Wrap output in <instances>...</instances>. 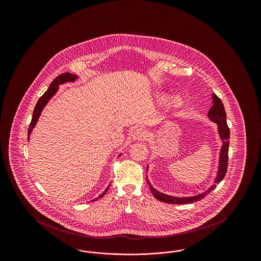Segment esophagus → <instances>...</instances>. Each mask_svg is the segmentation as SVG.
<instances>
[{
    "mask_svg": "<svg viewBox=\"0 0 261 261\" xmlns=\"http://www.w3.org/2000/svg\"><path fill=\"white\" fill-rule=\"evenodd\" d=\"M146 137H147V132L142 128L135 129L131 134V139L133 141H143L146 139Z\"/></svg>",
    "mask_w": 261,
    "mask_h": 261,
    "instance_id": "1",
    "label": "esophagus"
}]
</instances>
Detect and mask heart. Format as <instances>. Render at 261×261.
I'll use <instances>...</instances> for the list:
<instances>
[{"mask_svg": "<svg viewBox=\"0 0 261 261\" xmlns=\"http://www.w3.org/2000/svg\"><path fill=\"white\" fill-rule=\"evenodd\" d=\"M170 99H171V96L169 94H167V93H162V94H160L158 96V102L161 103L162 106L167 105L170 101ZM183 105H184V101H183L182 98L176 97L172 100L171 107L173 108L174 110H179V109H181L183 107Z\"/></svg>", "mask_w": 261, "mask_h": 261, "instance_id": "b5f03b06", "label": "heart"}]
</instances>
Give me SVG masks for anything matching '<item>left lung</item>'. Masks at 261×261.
<instances>
[{
  "label": "left lung",
  "mask_w": 261,
  "mask_h": 261,
  "mask_svg": "<svg viewBox=\"0 0 261 261\" xmlns=\"http://www.w3.org/2000/svg\"><path fill=\"white\" fill-rule=\"evenodd\" d=\"M207 117L212 122L217 125V131L218 135L222 142V147L219 152V161H218V169L215 176V180L213 181V184L207 190H205L202 193H199L195 196H189V197H174L167 194L162 193L158 190H155L151 186L148 175H147V182L149 184V190L152 193L153 197L163 202L168 203H176V204H188L192 202H196L198 200L203 199L206 195H208L211 191H213L216 188V184L220 183L223 180L224 176L227 171L228 166V150H229V138H230V130L228 128V125L226 122V112L224 109L223 103L221 99H219L214 93H212V107L207 113ZM149 169V166L147 170Z\"/></svg>",
  "instance_id": "left-lung-1"
}]
</instances>
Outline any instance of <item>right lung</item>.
<instances>
[{"instance_id": "right-lung-1", "label": "right lung", "mask_w": 261, "mask_h": 261, "mask_svg": "<svg viewBox=\"0 0 261 261\" xmlns=\"http://www.w3.org/2000/svg\"><path fill=\"white\" fill-rule=\"evenodd\" d=\"M78 78H79V77H78L77 75L71 74V73H63V74L58 76V77L50 83L49 89L45 92V94H44L40 99H38L36 107H35L34 112H33V115H32V120H31V123L29 125V129H28V137H27L28 141H29V139H30V134H31L32 130L34 129L35 125H36V123L38 122V119H39V117H40V115H41V112H43L44 108L47 106V103L50 101V99H51V98L56 95V93L59 91V86L62 85V84H64V83H67V82H72V83H73ZM120 155H121V153H120L118 156H120ZM110 185H111V184H110ZM110 185L107 187V189L102 192V194H100L99 197L96 198L94 200H97V199H99V198H102V197L106 195V193L108 192V190H109V188H110Z\"/></svg>"}]
</instances>
